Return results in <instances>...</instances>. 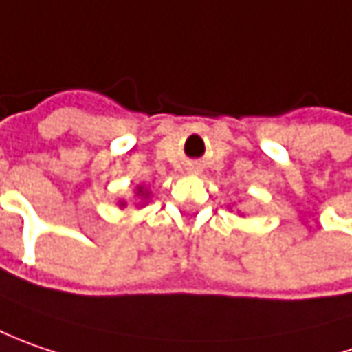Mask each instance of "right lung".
Returning a JSON list of instances; mask_svg holds the SVG:
<instances>
[{
    "label": "right lung",
    "instance_id": "obj_1",
    "mask_svg": "<svg viewBox=\"0 0 352 352\" xmlns=\"http://www.w3.org/2000/svg\"><path fill=\"white\" fill-rule=\"evenodd\" d=\"M152 199V190L148 187H144V185H138V187L134 188V197H132V204H136V208H144L148 202ZM126 200H118V206L120 208H126Z\"/></svg>",
    "mask_w": 352,
    "mask_h": 352
}]
</instances>
